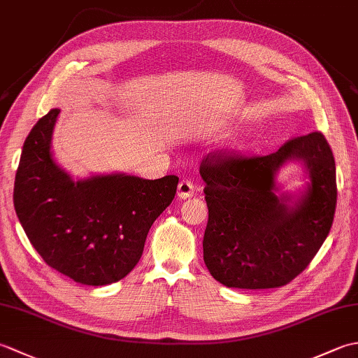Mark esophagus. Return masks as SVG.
Here are the masks:
<instances>
[{
    "mask_svg": "<svg viewBox=\"0 0 358 358\" xmlns=\"http://www.w3.org/2000/svg\"><path fill=\"white\" fill-rule=\"evenodd\" d=\"M177 195L178 199L185 200V199H189V196L194 195V183L191 180H181L180 185H178V189H177Z\"/></svg>",
    "mask_w": 358,
    "mask_h": 358,
    "instance_id": "34e87169",
    "label": "esophagus"
}]
</instances>
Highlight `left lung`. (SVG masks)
Listing matches in <instances>:
<instances>
[{
  "instance_id": "left-lung-1",
  "label": "left lung",
  "mask_w": 358,
  "mask_h": 358,
  "mask_svg": "<svg viewBox=\"0 0 358 358\" xmlns=\"http://www.w3.org/2000/svg\"><path fill=\"white\" fill-rule=\"evenodd\" d=\"M299 161L310 183L299 196L277 194L275 177ZM209 220L203 258L227 287L287 285L328 237L337 204L336 159L322 132L286 141L264 157L208 155L200 166Z\"/></svg>"
}]
</instances>
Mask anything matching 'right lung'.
<instances>
[{
  "label": "right lung",
  "mask_w": 358,
  "mask_h": 358,
  "mask_svg": "<svg viewBox=\"0 0 358 358\" xmlns=\"http://www.w3.org/2000/svg\"><path fill=\"white\" fill-rule=\"evenodd\" d=\"M58 113L52 109L38 120L24 141L15 212L50 268L83 285L115 283L140 262L150 226L172 203L178 177L108 173L75 181L50 150Z\"/></svg>",
  "instance_id": "1"
}]
</instances>
